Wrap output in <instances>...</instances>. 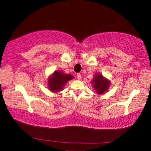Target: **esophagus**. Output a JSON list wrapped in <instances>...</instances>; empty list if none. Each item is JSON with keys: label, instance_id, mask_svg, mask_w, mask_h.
<instances>
[{"label": "esophagus", "instance_id": "34e87169", "mask_svg": "<svg viewBox=\"0 0 151 151\" xmlns=\"http://www.w3.org/2000/svg\"><path fill=\"white\" fill-rule=\"evenodd\" d=\"M77 78H78V80H81V74L80 73H78L77 74Z\"/></svg>", "mask_w": 151, "mask_h": 151}]
</instances>
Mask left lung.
I'll list each match as a JSON object with an SVG mask.
<instances>
[{"label":"left lung","instance_id":"obj_1","mask_svg":"<svg viewBox=\"0 0 151 151\" xmlns=\"http://www.w3.org/2000/svg\"><path fill=\"white\" fill-rule=\"evenodd\" d=\"M91 85L93 86L96 93L101 95L105 93L110 87V81L108 79L104 77L101 73H97L93 76V80H91Z\"/></svg>","mask_w":151,"mask_h":151}]
</instances>
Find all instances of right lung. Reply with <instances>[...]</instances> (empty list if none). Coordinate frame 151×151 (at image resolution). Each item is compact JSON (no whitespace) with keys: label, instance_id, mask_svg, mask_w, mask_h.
Segmentation results:
<instances>
[{"label":"right lung","instance_id":"1","mask_svg":"<svg viewBox=\"0 0 151 151\" xmlns=\"http://www.w3.org/2000/svg\"><path fill=\"white\" fill-rule=\"evenodd\" d=\"M74 78L70 73H65L63 71L58 70L55 71L52 75H50L47 80V87L50 91L53 93H57L62 91L68 81Z\"/></svg>","mask_w":151,"mask_h":151}]
</instances>
